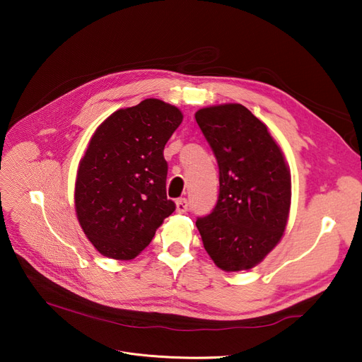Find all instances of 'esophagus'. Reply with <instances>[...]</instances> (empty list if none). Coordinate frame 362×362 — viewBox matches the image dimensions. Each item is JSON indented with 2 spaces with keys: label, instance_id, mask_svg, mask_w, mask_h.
<instances>
[{
  "label": "esophagus",
  "instance_id": "34e87169",
  "mask_svg": "<svg viewBox=\"0 0 362 362\" xmlns=\"http://www.w3.org/2000/svg\"><path fill=\"white\" fill-rule=\"evenodd\" d=\"M176 210L177 213H186L187 211V199L186 198H179L176 201Z\"/></svg>",
  "mask_w": 362,
  "mask_h": 362
}]
</instances>
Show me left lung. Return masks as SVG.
Instances as JSON below:
<instances>
[{
	"label": "left lung",
	"mask_w": 362,
	"mask_h": 362,
	"mask_svg": "<svg viewBox=\"0 0 362 362\" xmlns=\"http://www.w3.org/2000/svg\"><path fill=\"white\" fill-rule=\"evenodd\" d=\"M195 119L216 156L220 182L214 210L197 218L204 248L224 272L250 270L286 229L288 163L267 126L242 104L201 108Z\"/></svg>",
	"instance_id": "obj_1"
}]
</instances>
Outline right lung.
Masks as SVG:
<instances>
[{
  "label": "right lung",
  "instance_id": "right-lung-1",
  "mask_svg": "<svg viewBox=\"0 0 362 362\" xmlns=\"http://www.w3.org/2000/svg\"><path fill=\"white\" fill-rule=\"evenodd\" d=\"M182 120L177 107L148 98L112 112L95 130L78 168L74 206L103 255L135 258L176 210L165 194L163 152Z\"/></svg>",
  "mask_w": 362,
  "mask_h": 362
}]
</instances>
